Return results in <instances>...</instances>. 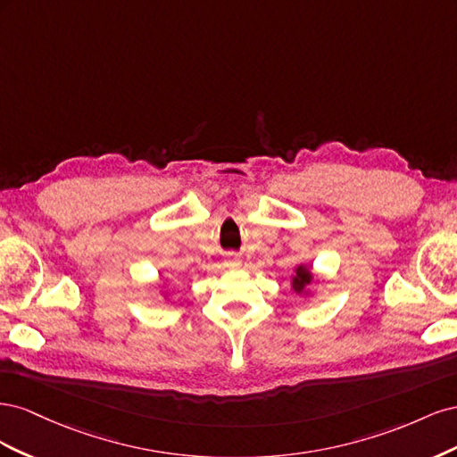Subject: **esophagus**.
I'll return each instance as SVG.
<instances>
[{
    "instance_id": "34e87169",
    "label": "esophagus",
    "mask_w": 457,
    "mask_h": 457,
    "mask_svg": "<svg viewBox=\"0 0 457 457\" xmlns=\"http://www.w3.org/2000/svg\"><path fill=\"white\" fill-rule=\"evenodd\" d=\"M225 267H228V269H238V267H240V259H238L237 255L228 253L227 259H225Z\"/></svg>"
}]
</instances>
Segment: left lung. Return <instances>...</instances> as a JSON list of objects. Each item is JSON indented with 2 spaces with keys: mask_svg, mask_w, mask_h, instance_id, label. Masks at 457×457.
Segmentation results:
<instances>
[{
  "mask_svg": "<svg viewBox=\"0 0 457 457\" xmlns=\"http://www.w3.org/2000/svg\"><path fill=\"white\" fill-rule=\"evenodd\" d=\"M312 284V272L307 265H299L295 276L292 278V287L295 294H307V287Z\"/></svg>",
  "mask_w": 457,
  "mask_h": 457,
  "instance_id": "1",
  "label": "left lung"
}]
</instances>
